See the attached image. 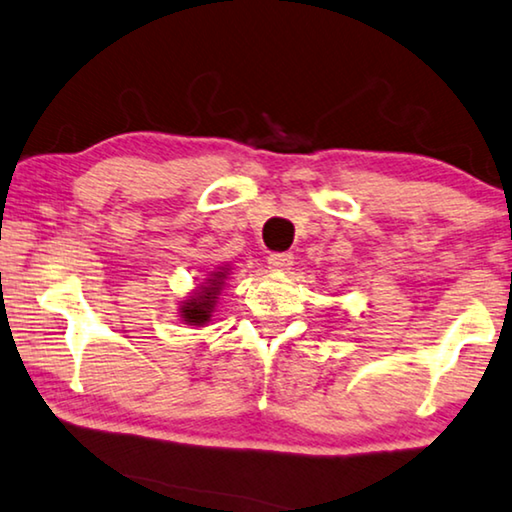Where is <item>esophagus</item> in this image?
Masks as SVG:
<instances>
[{
	"instance_id": "34e87169",
	"label": "esophagus",
	"mask_w": 512,
	"mask_h": 512,
	"mask_svg": "<svg viewBox=\"0 0 512 512\" xmlns=\"http://www.w3.org/2000/svg\"><path fill=\"white\" fill-rule=\"evenodd\" d=\"M267 265H270V270L274 272L288 270V267L293 265V254H288V251H274V254L267 256Z\"/></svg>"
}]
</instances>
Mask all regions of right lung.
<instances>
[{"label":"right lung","mask_w":512,"mask_h":512,"mask_svg":"<svg viewBox=\"0 0 512 512\" xmlns=\"http://www.w3.org/2000/svg\"><path fill=\"white\" fill-rule=\"evenodd\" d=\"M231 267H217L215 272H210L206 279L199 283V288L187 297L185 302H180L178 316L185 325H194V327H203L208 325L212 313H215V306L219 302V295L226 286V279H229Z\"/></svg>","instance_id":"obj_1"}]
</instances>
